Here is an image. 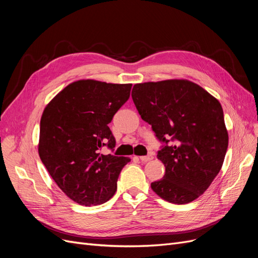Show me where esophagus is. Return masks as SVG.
Listing matches in <instances>:
<instances>
[{
    "label": "esophagus",
    "instance_id": "1",
    "mask_svg": "<svg viewBox=\"0 0 258 258\" xmlns=\"http://www.w3.org/2000/svg\"><path fill=\"white\" fill-rule=\"evenodd\" d=\"M154 158V156L152 155V154H150V155H147V156H141V157H140V159H141V161H143V162H146V161H150V160H152Z\"/></svg>",
    "mask_w": 258,
    "mask_h": 258
}]
</instances>
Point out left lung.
<instances>
[{
    "label": "left lung",
    "instance_id": "obj_1",
    "mask_svg": "<svg viewBox=\"0 0 258 258\" xmlns=\"http://www.w3.org/2000/svg\"><path fill=\"white\" fill-rule=\"evenodd\" d=\"M131 96L141 118L163 143L157 158L166 173L152 189L171 204L197 199L220 172L227 152L221 103L187 80L136 84Z\"/></svg>",
    "mask_w": 258,
    "mask_h": 258
}]
</instances>
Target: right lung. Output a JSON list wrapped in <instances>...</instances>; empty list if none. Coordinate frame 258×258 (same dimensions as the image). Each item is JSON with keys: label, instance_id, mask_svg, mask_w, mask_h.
I'll return each instance as SVG.
<instances>
[{"label": "right lung", "instance_id": "obj_1", "mask_svg": "<svg viewBox=\"0 0 258 258\" xmlns=\"http://www.w3.org/2000/svg\"><path fill=\"white\" fill-rule=\"evenodd\" d=\"M132 84L81 80L68 85L45 107L38 155L52 179L76 204L110 200L128 157L103 155L116 144L108 123L130 97Z\"/></svg>", "mask_w": 258, "mask_h": 258}]
</instances>
